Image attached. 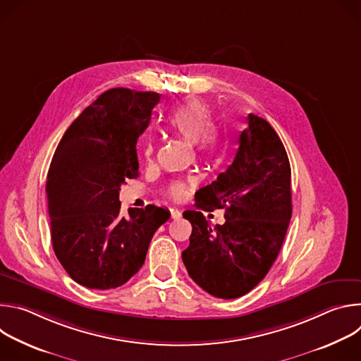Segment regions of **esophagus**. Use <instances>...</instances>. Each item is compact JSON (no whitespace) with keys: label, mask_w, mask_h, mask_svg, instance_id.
I'll return each mask as SVG.
<instances>
[{"label":"esophagus","mask_w":361,"mask_h":361,"mask_svg":"<svg viewBox=\"0 0 361 361\" xmlns=\"http://www.w3.org/2000/svg\"><path fill=\"white\" fill-rule=\"evenodd\" d=\"M170 216H171V219H180L181 217V212L178 209H176V207H171L170 209Z\"/></svg>","instance_id":"obj_1"}]
</instances>
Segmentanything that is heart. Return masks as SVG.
Listing matches in <instances>:
<instances>
[{
    "label": "heart",
    "mask_w": 361,
    "mask_h": 361,
    "mask_svg": "<svg viewBox=\"0 0 361 361\" xmlns=\"http://www.w3.org/2000/svg\"><path fill=\"white\" fill-rule=\"evenodd\" d=\"M169 128L188 142H194L200 154L214 152L220 142L219 130L213 126L212 109L204 101L190 98L178 106L167 121ZM152 142L144 144V156L152 154ZM169 194L173 198H183L187 191V184L183 181H173L169 185Z\"/></svg>",
    "instance_id": "1"
}]
</instances>
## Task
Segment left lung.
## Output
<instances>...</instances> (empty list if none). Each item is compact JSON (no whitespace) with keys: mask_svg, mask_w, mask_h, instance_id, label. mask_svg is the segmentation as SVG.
<instances>
[{"mask_svg":"<svg viewBox=\"0 0 361 361\" xmlns=\"http://www.w3.org/2000/svg\"><path fill=\"white\" fill-rule=\"evenodd\" d=\"M235 159L216 181L195 192L183 213L192 231L181 257L188 276L219 298H237L259 284L276 262L291 219V169L274 128L248 114ZM226 210L213 228L202 211Z\"/></svg>","mask_w":361,"mask_h":361,"instance_id":"8db88e82","label":"left lung"}]
</instances>
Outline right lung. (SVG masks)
Listing matches in <instances>:
<instances>
[{
    "mask_svg": "<svg viewBox=\"0 0 361 361\" xmlns=\"http://www.w3.org/2000/svg\"><path fill=\"white\" fill-rule=\"evenodd\" d=\"M160 94L111 88L64 133L47 174L51 241L78 284L109 290L144 264L149 241L170 212L147 205L120 216V187L138 177L137 140Z\"/></svg>",
    "mask_w": 361,
    "mask_h": 361,
    "instance_id": "obj_1",
    "label": "right lung"
}]
</instances>
